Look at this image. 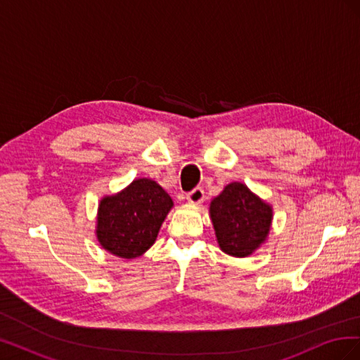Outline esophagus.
Segmentation results:
<instances>
[{"instance_id":"obj_1","label":"esophagus","mask_w":360,"mask_h":360,"mask_svg":"<svg viewBox=\"0 0 360 360\" xmlns=\"http://www.w3.org/2000/svg\"><path fill=\"white\" fill-rule=\"evenodd\" d=\"M186 200H188L189 204H192V205L201 204L202 200H204V191H202L201 188H195L193 191H191V192L188 193Z\"/></svg>"}]
</instances>
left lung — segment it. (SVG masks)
Instances as JSON below:
<instances>
[{
    "label": "left lung",
    "mask_w": 360,
    "mask_h": 360,
    "mask_svg": "<svg viewBox=\"0 0 360 360\" xmlns=\"http://www.w3.org/2000/svg\"><path fill=\"white\" fill-rule=\"evenodd\" d=\"M216 240L222 252L236 258L252 255L264 245L274 209L240 181L228 183L209 207Z\"/></svg>",
    "instance_id": "1"
}]
</instances>
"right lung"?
<instances>
[{"mask_svg":"<svg viewBox=\"0 0 360 360\" xmlns=\"http://www.w3.org/2000/svg\"><path fill=\"white\" fill-rule=\"evenodd\" d=\"M172 207V198L160 184L147 177L136 179L123 191L102 197L96 217L97 242L118 258L144 255Z\"/></svg>","mask_w":360,"mask_h":360,"instance_id":"right-lung-1","label":"right lung"}]
</instances>
